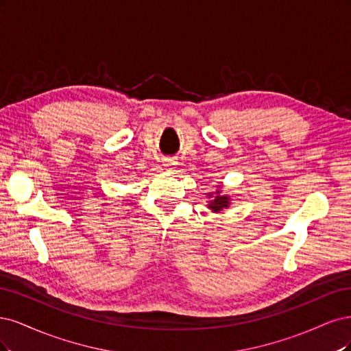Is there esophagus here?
I'll return each instance as SVG.
<instances>
[{
	"mask_svg": "<svg viewBox=\"0 0 351 351\" xmlns=\"http://www.w3.org/2000/svg\"><path fill=\"white\" fill-rule=\"evenodd\" d=\"M163 166L169 169V171H172V169L176 166V160L172 159V157H166V159H163Z\"/></svg>",
	"mask_w": 351,
	"mask_h": 351,
	"instance_id": "esophagus-1",
	"label": "esophagus"
}]
</instances>
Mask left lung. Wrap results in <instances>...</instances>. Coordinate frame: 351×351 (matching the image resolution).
Returning <instances> with one entry per match:
<instances>
[{
  "instance_id": "1",
  "label": "left lung",
  "mask_w": 351,
  "mask_h": 351,
  "mask_svg": "<svg viewBox=\"0 0 351 351\" xmlns=\"http://www.w3.org/2000/svg\"><path fill=\"white\" fill-rule=\"evenodd\" d=\"M208 197L211 198L208 202V208L214 213H220L230 206L229 195H220V191H216V194H208Z\"/></svg>"
}]
</instances>
